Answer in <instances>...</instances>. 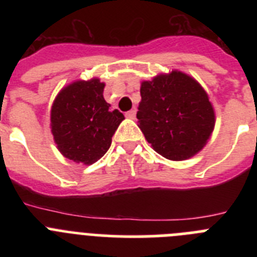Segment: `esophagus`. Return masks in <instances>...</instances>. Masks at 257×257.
Listing matches in <instances>:
<instances>
[{"label": "esophagus", "instance_id": "obj_1", "mask_svg": "<svg viewBox=\"0 0 257 257\" xmlns=\"http://www.w3.org/2000/svg\"><path fill=\"white\" fill-rule=\"evenodd\" d=\"M126 117L130 118V119H135V117H136V110H135V109H131V110H128V112L126 113Z\"/></svg>", "mask_w": 257, "mask_h": 257}]
</instances>
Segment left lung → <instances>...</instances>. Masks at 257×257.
Wrapping results in <instances>:
<instances>
[{"mask_svg": "<svg viewBox=\"0 0 257 257\" xmlns=\"http://www.w3.org/2000/svg\"><path fill=\"white\" fill-rule=\"evenodd\" d=\"M138 126L158 154L171 161L196 156L210 139L215 112L196 79L172 70L144 81Z\"/></svg>", "mask_w": 257, "mask_h": 257, "instance_id": "left-lung-1", "label": "left lung"}]
</instances>
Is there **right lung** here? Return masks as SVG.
<instances>
[{
    "mask_svg": "<svg viewBox=\"0 0 257 257\" xmlns=\"http://www.w3.org/2000/svg\"><path fill=\"white\" fill-rule=\"evenodd\" d=\"M99 78L76 81L61 88L51 108V133L60 153L77 163L92 165L106 153L124 119L104 100Z\"/></svg>",
    "mask_w": 257,
    "mask_h": 257,
    "instance_id": "obj_1",
    "label": "right lung"
}]
</instances>
